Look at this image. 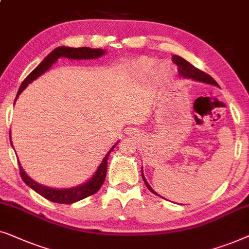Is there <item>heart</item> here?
<instances>
[{"label": "heart", "instance_id": "obj_1", "mask_svg": "<svg viewBox=\"0 0 249 249\" xmlns=\"http://www.w3.org/2000/svg\"><path fill=\"white\" fill-rule=\"evenodd\" d=\"M158 62L155 58L148 57V56H141V57L129 62L126 65V71L135 78L144 79L155 71ZM169 68L166 64H161L158 68V75L162 79H167L169 76Z\"/></svg>", "mask_w": 249, "mask_h": 249}]
</instances>
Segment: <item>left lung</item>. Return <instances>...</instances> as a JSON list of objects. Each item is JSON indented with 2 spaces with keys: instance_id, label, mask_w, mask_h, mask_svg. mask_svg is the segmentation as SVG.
<instances>
[{
  "instance_id": "8db88e82",
  "label": "left lung",
  "mask_w": 249,
  "mask_h": 249,
  "mask_svg": "<svg viewBox=\"0 0 249 249\" xmlns=\"http://www.w3.org/2000/svg\"><path fill=\"white\" fill-rule=\"evenodd\" d=\"M173 61H174L175 64L178 66V73H179V75L183 76V78L192 79V80H194V81H198V82H203V83H208V85L218 86V83H216L214 80H213L209 74H206V73L201 71V70L196 69L195 66L192 65L191 63H188L186 59L180 57V56L173 55ZM141 173H142V178H143V180H144V183L146 185V187H148V190L150 192H152L153 194L160 196L158 193H157V192L152 190V187L150 186L148 181H146L145 177H144V174H143V168L141 169ZM161 197H162V196H161Z\"/></svg>"
}]
</instances>
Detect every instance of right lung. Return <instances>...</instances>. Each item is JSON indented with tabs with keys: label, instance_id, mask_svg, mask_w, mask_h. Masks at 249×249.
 I'll list each match as a JSON object with an SVG mask.
<instances>
[{
	"label": "right lung",
	"instance_id": "obj_1",
	"mask_svg": "<svg viewBox=\"0 0 249 249\" xmlns=\"http://www.w3.org/2000/svg\"><path fill=\"white\" fill-rule=\"evenodd\" d=\"M106 52H107L106 50H100V48H90V47L74 48V47L61 46V47L55 48V50L53 52H51V53L48 54L43 61H41L40 64L38 65L26 79H24V81L21 83L18 93H17L16 100L18 99L19 94L27 88L28 85H30L34 80L38 79L41 74H44L45 72L48 71V70L53 66L54 63L57 62L58 58L66 57L69 59H94L105 55L106 54ZM10 134H11V133H10ZM10 142H11V145L13 146L11 138H10ZM116 144H118V142L115 143V144L111 146L109 151L106 153V156H105V158L103 159V161H101L99 167L97 168V170L94 171L92 176H91L88 180L85 181V183L78 185V186L70 187V188H53V187L45 186V185L37 183L36 180H34L33 178L28 176L26 171L23 170V168L21 167V164L19 163L21 178H22V180L28 185V186L33 188L35 192H37V193L40 194L43 197L47 198L48 201H52L54 203H61V204H72V203L81 201V199L88 197V196L92 195L94 193H97V192L100 190V187L103 186L105 181V178H106L107 160L109 158L110 152L115 149Z\"/></svg>",
	"mask_w": 249,
	"mask_h": 249
}]
</instances>
